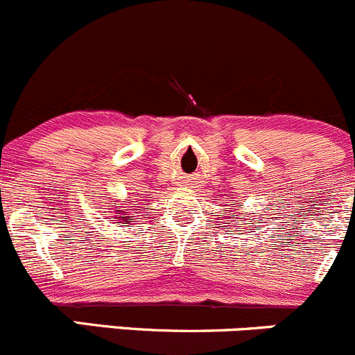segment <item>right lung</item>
<instances>
[{
    "label": "right lung",
    "mask_w": 355,
    "mask_h": 355,
    "mask_svg": "<svg viewBox=\"0 0 355 355\" xmlns=\"http://www.w3.org/2000/svg\"><path fill=\"white\" fill-rule=\"evenodd\" d=\"M116 215H118V220H125V222H132L133 220V218H130V216H121V209H119V213H116ZM118 223H121V222H118Z\"/></svg>",
    "instance_id": "add662e5"
}]
</instances>
